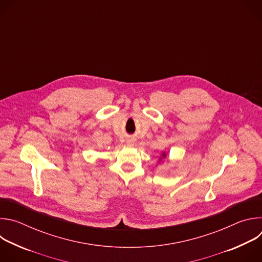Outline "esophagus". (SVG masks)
Listing matches in <instances>:
<instances>
[{
    "mask_svg": "<svg viewBox=\"0 0 262 262\" xmlns=\"http://www.w3.org/2000/svg\"><path fill=\"white\" fill-rule=\"evenodd\" d=\"M126 143H127L128 145H133V144H134V140H132V139H130V140H127Z\"/></svg>",
    "mask_w": 262,
    "mask_h": 262,
    "instance_id": "esophagus-1",
    "label": "esophagus"
}]
</instances>
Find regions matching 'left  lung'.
I'll return each instance as SVG.
<instances>
[{
  "instance_id": "left-lung-1",
  "label": "left lung",
  "mask_w": 262,
  "mask_h": 262,
  "mask_svg": "<svg viewBox=\"0 0 262 262\" xmlns=\"http://www.w3.org/2000/svg\"><path fill=\"white\" fill-rule=\"evenodd\" d=\"M164 158H166V154H165V152L162 154V157L160 158V160H162V159H164Z\"/></svg>"
}]
</instances>
